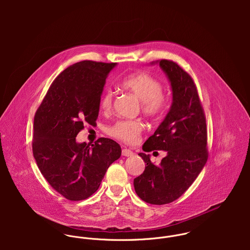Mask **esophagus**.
<instances>
[{"mask_svg":"<svg viewBox=\"0 0 250 250\" xmlns=\"http://www.w3.org/2000/svg\"><path fill=\"white\" fill-rule=\"evenodd\" d=\"M121 153H122V156H125V157H130V156H132L134 154L133 151H131L130 149H127V148H123Z\"/></svg>","mask_w":250,"mask_h":250,"instance_id":"esophagus-1","label":"esophagus"}]
</instances>
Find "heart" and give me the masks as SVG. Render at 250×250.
I'll list each match as a JSON object with an SVG mask.
<instances>
[{"label": "heart", "instance_id": "b5f03b06", "mask_svg": "<svg viewBox=\"0 0 250 250\" xmlns=\"http://www.w3.org/2000/svg\"><path fill=\"white\" fill-rule=\"evenodd\" d=\"M121 86L141 100V108L144 115L157 118L163 114L167 106V96L164 93L162 83L157 78L145 72L135 73L124 78ZM112 102L113 92L110 88H106L100 98V107L104 111H108L112 107ZM143 131V122L138 119H121L107 129L111 137L129 144L137 143Z\"/></svg>", "mask_w": 250, "mask_h": 250}]
</instances>
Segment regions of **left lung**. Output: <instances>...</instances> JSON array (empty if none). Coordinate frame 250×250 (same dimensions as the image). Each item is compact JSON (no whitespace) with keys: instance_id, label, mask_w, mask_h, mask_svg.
Listing matches in <instances>:
<instances>
[{"instance_id":"1","label":"left lung","mask_w":250,"mask_h":250,"mask_svg":"<svg viewBox=\"0 0 250 250\" xmlns=\"http://www.w3.org/2000/svg\"><path fill=\"white\" fill-rule=\"evenodd\" d=\"M159 64L170 81L173 102L143 149L145 152L165 150L167 155L156 166L149 155L140 153L145 169L134 179L137 194L154 205L178 199L198 176L209 156L206 116L194 81L173 61L161 60Z\"/></svg>"}]
</instances>
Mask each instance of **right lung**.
<instances>
[{
  "mask_svg": "<svg viewBox=\"0 0 250 250\" xmlns=\"http://www.w3.org/2000/svg\"><path fill=\"white\" fill-rule=\"evenodd\" d=\"M116 63L83 61L62 72L50 85L34 120L33 152L50 186L71 201L88 198L108 167L121 155L114 141L76 143L84 124L96 123L106 79Z\"/></svg>",
  "mask_w": 250,
  "mask_h": 250,
  "instance_id": "1",
  "label": "right lung"
}]
</instances>
